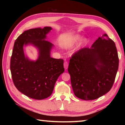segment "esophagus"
<instances>
[{
	"instance_id": "34e87169",
	"label": "esophagus",
	"mask_w": 125,
	"mask_h": 125,
	"mask_svg": "<svg viewBox=\"0 0 125 125\" xmlns=\"http://www.w3.org/2000/svg\"><path fill=\"white\" fill-rule=\"evenodd\" d=\"M64 68L65 69H67L68 68V63L67 62H66V61H65L64 63Z\"/></svg>"
}]
</instances>
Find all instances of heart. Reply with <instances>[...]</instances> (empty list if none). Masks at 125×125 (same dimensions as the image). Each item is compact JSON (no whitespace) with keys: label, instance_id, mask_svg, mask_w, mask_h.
Segmentation results:
<instances>
[{"label":"heart","instance_id":"b5f03b06","mask_svg":"<svg viewBox=\"0 0 125 125\" xmlns=\"http://www.w3.org/2000/svg\"><path fill=\"white\" fill-rule=\"evenodd\" d=\"M83 37L81 35L79 34H76V35H73L72 38H71L70 41L69 42V43L67 45V47L70 48H72L74 46H75L77 44L80 42L83 39ZM89 40L87 39H84L81 42V45L83 46V45H85L88 43Z\"/></svg>","mask_w":125,"mask_h":125}]
</instances>
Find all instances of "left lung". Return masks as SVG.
<instances>
[{
  "instance_id": "obj_1",
  "label": "left lung",
  "mask_w": 125,
  "mask_h": 125,
  "mask_svg": "<svg viewBox=\"0 0 125 125\" xmlns=\"http://www.w3.org/2000/svg\"><path fill=\"white\" fill-rule=\"evenodd\" d=\"M118 67L115 44L104 34L71 58L68 70L74 94L85 100L102 97L112 88Z\"/></svg>"
}]
</instances>
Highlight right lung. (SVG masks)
Returning <instances> with one entry per match:
<instances>
[{
	"label": "right lung",
	"instance_id": "add662e5",
	"mask_svg": "<svg viewBox=\"0 0 125 125\" xmlns=\"http://www.w3.org/2000/svg\"><path fill=\"white\" fill-rule=\"evenodd\" d=\"M51 27L25 31L15 41L10 58V69L17 89L27 97L41 100L52 94L58 77L64 71L62 59L50 56L54 47L46 41ZM31 45L38 49V57L30 60L24 54L23 48Z\"/></svg>",
	"mask_w": 125,
	"mask_h": 125
}]
</instances>
